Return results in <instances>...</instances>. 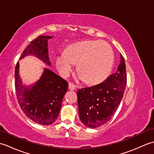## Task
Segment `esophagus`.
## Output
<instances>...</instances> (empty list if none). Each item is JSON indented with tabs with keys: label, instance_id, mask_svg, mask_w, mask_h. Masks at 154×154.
Wrapping results in <instances>:
<instances>
[{
	"label": "esophagus",
	"instance_id": "1",
	"mask_svg": "<svg viewBox=\"0 0 154 154\" xmlns=\"http://www.w3.org/2000/svg\"><path fill=\"white\" fill-rule=\"evenodd\" d=\"M69 89L71 91H73L76 89V86L73 83H69Z\"/></svg>",
	"mask_w": 154,
	"mask_h": 154
}]
</instances>
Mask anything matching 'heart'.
Instances as JSON below:
<instances>
[{
  "label": "heart",
  "instance_id": "1",
  "mask_svg": "<svg viewBox=\"0 0 154 154\" xmlns=\"http://www.w3.org/2000/svg\"><path fill=\"white\" fill-rule=\"evenodd\" d=\"M74 63L77 71L86 83L102 82L110 73L114 63V52L104 41L87 40L71 45L60 54L56 65L61 75L66 77Z\"/></svg>",
  "mask_w": 154,
  "mask_h": 154
}]
</instances>
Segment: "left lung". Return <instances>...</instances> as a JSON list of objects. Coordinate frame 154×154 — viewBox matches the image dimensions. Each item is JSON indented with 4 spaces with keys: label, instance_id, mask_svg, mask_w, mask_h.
Returning <instances> with one entry per match:
<instances>
[{
    "label": "left lung",
    "instance_id": "obj_1",
    "mask_svg": "<svg viewBox=\"0 0 154 154\" xmlns=\"http://www.w3.org/2000/svg\"><path fill=\"white\" fill-rule=\"evenodd\" d=\"M126 64L122 54L117 71L99 84L77 91L79 118L84 125L97 128L106 124L122 100L126 84Z\"/></svg>",
    "mask_w": 154,
    "mask_h": 154
}]
</instances>
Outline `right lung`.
Returning a JSON list of instances; mask_svg holds the SVG:
<instances>
[{
  "mask_svg": "<svg viewBox=\"0 0 154 154\" xmlns=\"http://www.w3.org/2000/svg\"><path fill=\"white\" fill-rule=\"evenodd\" d=\"M51 38L49 35H40L31 41L20 60L28 55H32L51 65L48 41ZM14 77L18 102L26 116L42 125L53 124L59 116L62 100L68 89L67 81L45 68L40 79L33 86L24 87L19 75V62L16 65Z\"/></svg>",
  "mask_w": 154,
  "mask_h": 154,
  "instance_id": "add662e5",
  "label": "right lung"
}]
</instances>
